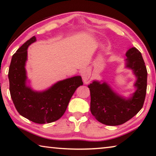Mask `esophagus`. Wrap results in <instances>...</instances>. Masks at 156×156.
I'll use <instances>...</instances> for the list:
<instances>
[{"instance_id":"1","label":"esophagus","mask_w":156,"mask_h":156,"mask_svg":"<svg viewBox=\"0 0 156 156\" xmlns=\"http://www.w3.org/2000/svg\"><path fill=\"white\" fill-rule=\"evenodd\" d=\"M82 77H83V83L87 84L90 82V72L87 69H84L82 72Z\"/></svg>"}]
</instances>
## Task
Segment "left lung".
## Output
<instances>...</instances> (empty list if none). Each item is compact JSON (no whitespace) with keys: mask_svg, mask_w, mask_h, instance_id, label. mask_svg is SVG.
I'll use <instances>...</instances> for the list:
<instances>
[{"mask_svg":"<svg viewBox=\"0 0 156 156\" xmlns=\"http://www.w3.org/2000/svg\"><path fill=\"white\" fill-rule=\"evenodd\" d=\"M125 67L136 76V91L128 98L120 96L107 82L93 80L90 89V110L95 118L104 125L117 126L127 122L140 110L147 92V71L141 53L136 47L126 52Z\"/></svg>","mask_w":156,"mask_h":156,"instance_id":"1","label":"left lung"}]
</instances>
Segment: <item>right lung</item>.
Wrapping results in <instances>:
<instances>
[{
    "mask_svg": "<svg viewBox=\"0 0 156 156\" xmlns=\"http://www.w3.org/2000/svg\"><path fill=\"white\" fill-rule=\"evenodd\" d=\"M36 41L33 36L13 55L8 73L9 91L20 115L38 124L50 123L62 117L71 98L83 83L77 76L57 82L44 91L34 90L28 84L25 65L28 47Z\"/></svg>",
    "mask_w": 156,
    "mask_h": 156,
    "instance_id": "right-lung-1",
    "label": "right lung"
}]
</instances>
